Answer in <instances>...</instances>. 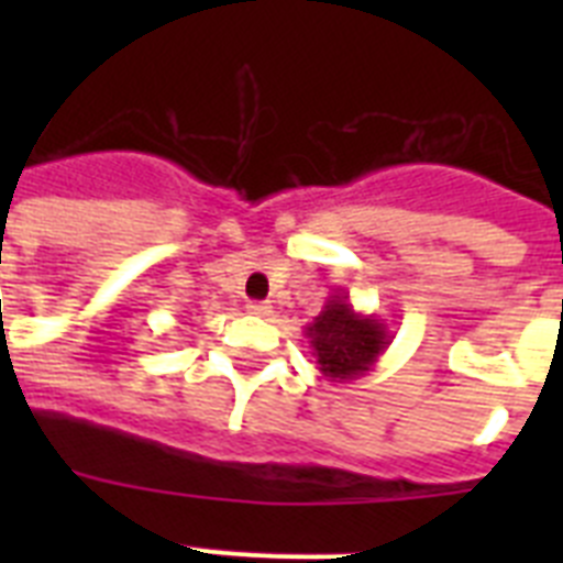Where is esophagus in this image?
Here are the masks:
<instances>
[{
	"mask_svg": "<svg viewBox=\"0 0 563 563\" xmlns=\"http://www.w3.org/2000/svg\"><path fill=\"white\" fill-rule=\"evenodd\" d=\"M247 312L258 318H267L273 312V307L267 305V301H251V305H247Z\"/></svg>",
	"mask_w": 563,
	"mask_h": 563,
	"instance_id": "1",
	"label": "esophagus"
}]
</instances>
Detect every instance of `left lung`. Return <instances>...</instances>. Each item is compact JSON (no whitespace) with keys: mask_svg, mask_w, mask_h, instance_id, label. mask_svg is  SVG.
Listing matches in <instances>:
<instances>
[{"mask_svg":"<svg viewBox=\"0 0 563 563\" xmlns=\"http://www.w3.org/2000/svg\"><path fill=\"white\" fill-rule=\"evenodd\" d=\"M305 338L312 346L318 372L327 380L350 383L369 375L380 355L389 350L391 332L375 312H357L350 296L335 292L327 298L324 310L305 327Z\"/></svg>","mask_w":563,"mask_h":563,"instance_id":"8db88e82","label":"left lung"}]
</instances>
